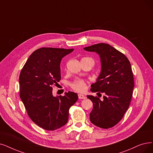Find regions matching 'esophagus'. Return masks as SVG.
<instances>
[{
    "label": "esophagus",
    "mask_w": 153,
    "mask_h": 153,
    "mask_svg": "<svg viewBox=\"0 0 153 153\" xmlns=\"http://www.w3.org/2000/svg\"><path fill=\"white\" fill-rule=\"evenodd\" d=\"M78 99H86V97H85V96L82 94H78Z\"/></svg>",
    "instance_id": "obj_1"
}]
</instances>
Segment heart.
<instances>
[{
	"instance_id": "b5f03b06",
	"label": "heart",
	"mask_w": 153,
	"mask_h": 153,
	"mask_svg": "<svg viewBox=\"0 0 153 153\" xmlns=\"http://www.w3.org/2000/svg\"><path fill=\"white\" fill-rule=\"evenodd\" d=\"M72 89L79 92H83L87 89V83L83 79L76 78L70 83Z\"/></svg>"
}]
</instances>
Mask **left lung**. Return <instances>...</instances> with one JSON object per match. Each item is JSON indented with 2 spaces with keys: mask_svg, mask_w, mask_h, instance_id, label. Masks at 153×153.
I'll return each instance as SVG.
<instances>
[{
  "mask_svg": "<svg viewBox=\"0 0 153 153\" xmlns=\"http://www.w3.org/2000/svg\"><path fill=\"white\" fill-rule=\"evenodd\" d=\"M84 50L96 52L101 60L100 74L90 90L105 94L102 101L97 96H87L94 104L90 120L97 127L108 129L119 123L129 107L134 87L131 63L123 53L106 43H98Z\"/></svg>",
  "mask_w": 153,
  "mask_h": 153,
  "instance_id": "8db88e82",
  "label": "left lung"
}]
</instances>
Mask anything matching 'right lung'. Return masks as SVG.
Returning <instances> with one entry per match:
<instances>
[{
    "label": "right lung",
    "instance_id": "right-lung-1",
    "mask_svg": "<svg viewBox=\"0 0 153 153\" xmlns=\"http://www.w3.org/2000/svg\"><path fill=\"white\" fill-rule=\"evenodd\" d=\"M74 49L41 48L30 54L19 75L20 97L30 119L40 127L54 131L68 120L69 109L78 100L73 91L53 97V86L61 80L60 63Z\"/></svg>",
    "mask_w": 153,
    "mask_h": 153
}]
</instances>
